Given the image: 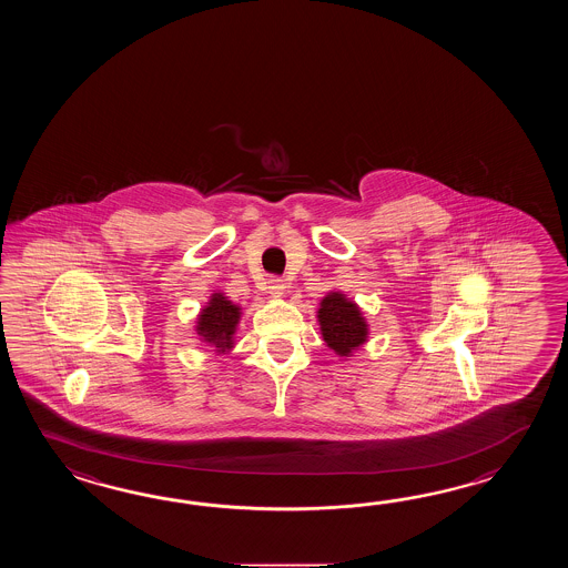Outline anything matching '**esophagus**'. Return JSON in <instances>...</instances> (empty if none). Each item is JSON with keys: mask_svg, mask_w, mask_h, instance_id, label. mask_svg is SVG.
<instances>
[{"mask_svg": "<svg viewBox=\"0 0 568 568\" xmlns=\"http://www.w3.org/2000/svg\"><path fill=\"white\" fill-rule=\"evenodd\" d=\"M284 290H286V284L282 282L280 278H270L267 280V294L272 296V298H282L284 296Z\"/></svg>", "mask_w": 568, "mask_h": 568, "instance_id": "34e87169", "label": "esophagus"}]
</instances>
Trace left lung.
<instances>
[{"mask_svg":"<svg viewBox=\"0 0 568 568\" xmlns=\"http://www.w3.org/2000/svg\"><path fill=\"white\" fill-rule=\"evenodd\" d=\"M321 335L328 349L338 357H351L369 338V325L363 316L359 304L347 298L341 290H331L316 311Z\"/></svg>","mask_w":568,"mask_h":568,"instance_id":"obj_1","label":"left lung"}]
</instances>
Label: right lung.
I'll use <instances>...</instances> for the list:
<instances>
[{
	"label": "right lung",
	"mask_w": 568,
	"mask_h": 568,
	"mask_svg": "<svg viewBox=\"0 0 568 568\" xmlns=\"http://www.w3.org/2000/svg\"><path fill=\"white\" fill-rule=\"evenodd\" d=\"M243 308L215 290L194 321V333L206 347L225 355L235 347V333L242 321Z\"/></svg>",
	"instance_id": "1"
}]
</instances>
